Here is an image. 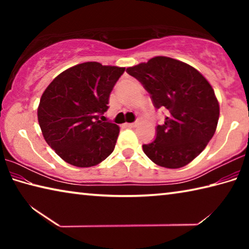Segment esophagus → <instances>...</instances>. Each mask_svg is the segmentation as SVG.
Returning a JSON list of instances; mask_svg holds the SVG:
<instances>
[{"label":"esophagus","instance_id":"1","mask_svg":"<svg viewBox=\"0 0 249 249\" xmlns=\"http://www.w3.org/2000/svg\"><path fill=\"white\" fill-rule=\"evenodd\" d=\"M137 124H138V122H134V123H127L126 124V126H127V127H136Z\"/></svg>","mask_w":249,"mask_h":249}]
</instances>
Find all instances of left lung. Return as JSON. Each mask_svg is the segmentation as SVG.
Segmentation results:
<instances>
[{"label":"left lung","mask_w":249,"mask_h":249,"mask_svg":"<svg viewBox=\"0 0 249 249\" xmlns=\"http://www.w3.org/2000/svg\"><path fill=\"white\" fill-rule=\"evenodd\" d=\"M147 92L156 108L166 109L165 123L142 150L156 165L181 168L197 157L215 133L220 105L208 80L196 68L158 56L126 69Z\"/></svg>","instance_id":"1"}]
</instances>
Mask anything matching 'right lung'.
<instances>
[{
    "label": "right lung",
    "mask_w": 249,
    "mask_h": 249,
    "mask_svg": "<svg viewBox=\"0 0 249 249\" xmlns=\"http://www.w3.org/2000/svg\"><path fill=\"white\" fill-rule=\"evenodd\" d=\"M125 68L83 62L58 74L37 109L47 144L75 167H92L114 150L120 127L103 120L109 94Z\"/></svg>",
    "instance_id": "right-lung-1"
}]
</instances>
